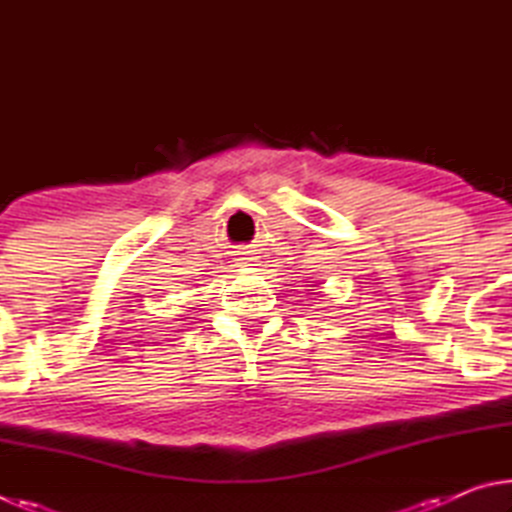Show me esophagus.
<instances>
[{
  "label": "esophagus",
  "mask_w": 512,
  "mask_h": 512,
  "mask_svg": "<svg viewBox=\"0 0 512 512\" xmlns=\"http://www.w3.org/2000/svg\"><path fill=\"white\" fill-rule=\"evenodd\" d=\"M239 262H241V264H248V262H250V257H244V259H239Z\"/></svg>",
  "instance_id": "34e87169"
}]
</instances>
